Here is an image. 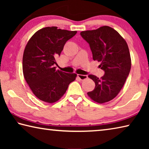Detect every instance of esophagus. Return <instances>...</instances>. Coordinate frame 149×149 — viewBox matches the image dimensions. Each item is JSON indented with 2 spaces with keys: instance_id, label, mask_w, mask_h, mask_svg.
<instances>
[{
  "instance_id": "34e87169",
  "label": "esophagus",
  "mask_w": 149,
  "mask_h": 149,
  "mask_svg": "<svg viewBox=\"0 0 149 149\" xmlns=\"http://www.w3.org/2000/svg\"><path fill=\"white\" fill-rule=\"evenodd\" d=\"M77 77L79 78L81 80H84L87 78V75H81V74H77Z\"/></svg>"
}]
</instances>
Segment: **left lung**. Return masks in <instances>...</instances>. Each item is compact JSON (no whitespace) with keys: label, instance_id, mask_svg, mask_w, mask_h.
Returning a JSON list of instances; mask_svg holds the SVG:
<instances>
[{"label":"left lung","instance_id":"1","mask_svg":"<svg viewBox=\"0 0 149 149\" xmlns=\"http://www.w3.org/2000/svg\"><path fill=\"white\" fill-rule=\"evenodd\" d=\"M80 35L89 43L93 60L101 62L99 67L104 72L100 79L88 75L94 81L95 87L87 95L98 103L110 101L120 93L130 72L132 63L127 42L108 26L82 31Z\"/></svg>","mask_w":149,"mask_h":149}]
</instances>
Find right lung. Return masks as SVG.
<instances>
[{"label": "right lung", "mask_w": 149, "mask_h": 149, "mask_svg": "<svg viewBox=\"0 0 149 149\" xmlns=\"http://www.w3.org/2000/svg\"><path fill=\"white\" fill-rule=\"evenodd\" d=\"M76 31L47 27L29 40L23 56L25 79L33 94L42 101L53 103L61 98L77 75L56 70L55 58Z\"/></svg>", "instance_id": "right-lung-1"}]
</instances>
